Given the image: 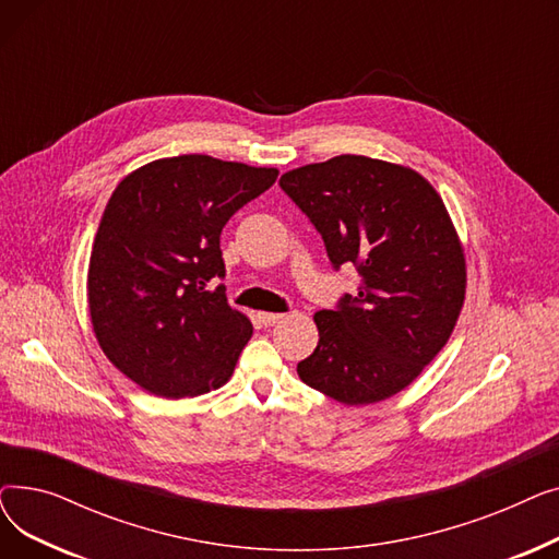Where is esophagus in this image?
<instances>
[{
    "instance_id": "34e87169",
    "label": "esophagus",
    "mask_w": 559,
    "mask_h": 559,
    "mask_svg": "<svg viewBox=\"0 0 559 559\" xmlns=\"http://www.w3.org/2000/svg\"><path fill=\"white\" fill-rule=\"evenodd\" d=\"M258 319H260L262 326H274V324H278V321L283 319V314H278V312H260Z\"/></svg>"
}]
</instances>
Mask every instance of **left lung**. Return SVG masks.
I'll return each mask as SVG.
<instances>
[{
	"mask_svg": "<svg viewBox=\"0 0 559 559\" xmlns=\"http://www.w3.org/2000/svg\"><path fill=\"white\" fill-rule=\"evenodd\" d=\"M278 183L333 267L360 274L356 295L314 314L319 344L299 378L344 405L394 396L442 350L464 304V251L444 201L415 169L350 154Z\"/></svg>",
	"mask_w": 559,
	"mask_h": 559,
	"instance_id": "left-lung-1",
	"label": "left lung"
}]
</instances>
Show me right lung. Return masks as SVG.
<instances>
[{
    "mask_svg": "<svg viewBox=\"0 0 559 559\" xmlns=\"http://www.w3.org/2000/svg\"><path fill=\"white\" fill-rule=\"evenodd\" d=\"M278 169L203 154L160 158L115 188L87 270V306L106 358L165 399L230 378L253 326L226 301L219 235Z\"/></svg>",
    "mask_w": 559,
    "mask_h": 559,
    "instance_id": "1",
    "label": "right lung"
}]
</instances>
